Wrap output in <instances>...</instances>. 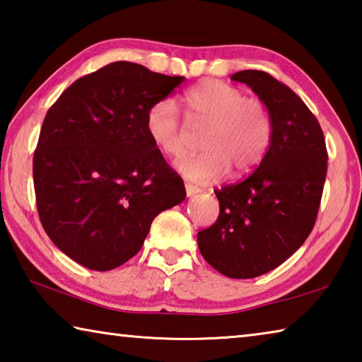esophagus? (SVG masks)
I'll use <instances>...</instances> for the list:
<instances>
[{
  "mask_svg": "<svg viewBox=\"0 0 362 362\" xmlns=\"http://www.w3.org/2000/svg\"><path fill=\"white\" fill-rule=\"evenodd\" d=\"M185 192H187V196L188 198H192V196H194L196 193H199L201 189L198 187L192 185V183H185Z\"/></svg>",
  "mask_w": 362,
  "mask_h": 362,
  "instance_id": "1",
  "label": "esophagus"
}]
</instances>
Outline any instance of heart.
Masks as SVG:
<instances>
[{
    "mask_svg": "<svg viewBox=\"0 0 362 362\" xmlns=\"http://www.w3.org/2000/svg\"><path fill=\"white\" fill-rule=\"evenodd\" d=\"M182 103L189 127L206 129L201 139L203 155L183 159L177 166L189 180L212 183L230 169L246 174L265 156L273 136V119L263 100L246 97L228 83L206 79L189 88ZM145 126L163 155L174 159L187 155L188 127L173 100L153 103Z\"/></svg>",
    "mask_w": 362,
    "mask_h": 362,
    "instance_id": "1",
    "label": "heart"
}]
</instances>
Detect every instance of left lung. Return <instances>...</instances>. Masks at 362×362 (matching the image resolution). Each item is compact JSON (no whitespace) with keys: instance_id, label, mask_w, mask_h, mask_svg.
Here are the masks:
<instances>
[{"instance_id":"obj_1","label":"left lung","mask_w":362,"mask_h":362,"mask_svg":"<svg viewBox=\"0 0 362 362\" xmlns=\"http://www.w3.org/2000/svg\"><path fill=\"white\" fill-rule=\"evenodd\" d=\"M231 79L265 102L273 136L252 174L216 189L218 218L198 233V247L218 273L249 279L279 267L313 230L327 150L316 116L284 83L260 70L238 71Z\"/></svg>"}]
</instances>
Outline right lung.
I'll list each match as a JSON object with an SVG mask.
<instances>
[{
	"label": "right lung",
	"mask_w": 362,
	"mask_h": 362,
	"mask_svg": "<svg viewBox=\"0 0 362 362\" xmlns=\"http://www.w3.org/2000/svg\"><path fill=\"white\" fill-rule=\"evenodd\" d=\"M183 76L108 64L66 88L47 110L33 156L42 228L95 272L136 255L159 212L185 199L179 174L146 132V113Z\"/></svg>",
	"instance_id": "right-lung-1"
}]
</instances>
